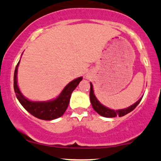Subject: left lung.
<instances>
[{
	"label": "left lung",
	"instance_id": "obj_1",
	"mask_svg": "<svg viewBox=\"0 0 161 161\" xmlns=\"http://www.w3.org/2000/svg\"><path fill=\"white\" fill-rule=\"evenodd\" d=\"M90 102H91L92 106H93V109L97 112L98 114L103 117H106V118H113L115 116H124L128 113H129L130 112H131L132 110L135 109V108L139 104V103L141 102L142 98H141L138 101H137L135 104H133L132 106H129V108H126V109H119V110H113L110 109L109 108L106 107L103 105H102L97 100V99L96 98L94 93H93V85L90 83Z\"/></svg>",
	"mask_w": 161,
	"mask_h": 161
}]
</instances>
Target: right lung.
<instances>
[{"instance_id":"1","label":"right lung","mask_w":161,"mask_h":161,"mask_svg":"<svg viewBox=\"0 0 161 161\" xmlns=\"http://www.w3.org/2000/svg\"><path fill=\"white\" fill-rule=\"evenodd\" d=\"M19 64V61L17 63L15 71H14V88L16 96L21 105L30 114L39 119L52 120L61 117L68 108L72 92L75 90L79 83L82 80V77H78L70 82L55 100L48 101V102H32L25 98L18 87L17 75Z\"/></svg>"}]
</instances>
